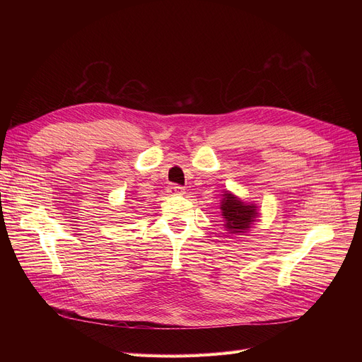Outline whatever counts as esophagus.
Segmentation results:
<instances>
[{
	"label": "esophagus",
	"mask_w": 362,
	"mask_h": 362,
	"mask_svg": "<svg viewBox=\"0 0 362 362\" xmlns=\"http://www.w3.org/2000/svg\"><path fill=\"white\" fill-rule=\"evenodd\" d=\"M167 192L170 195H182L185 192V189L182 186H179V185H170L167 187Z\"/></svg>",
	"instance_id": "esophagus-1"
}]
</instances>
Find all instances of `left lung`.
Masks as SVG:
<instances>
[{"mask_svg":"<svg viewBox=\"0 0 362 362\" xmlns=\"http://www.w3.org/2000/svg\"><path fill=\"white\" fill-rule=\"evenodd\" d=\"M220 208L224 227L229 233H245L258 217V206L255 204L243 202L229 191L223 195Z\"/></svg>","mask_w":362,"mask_h":362,"instance_id":"1","label":"left lung"}]
</instances>
